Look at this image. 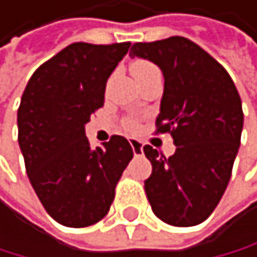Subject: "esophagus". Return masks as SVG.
<instances>
[{
  "label": "esophagus",
  "mask_w": 257,
  "mask_h": 257,
  "mask_svg": "<svg viewBox=\"0 0 257 257\" xmlns=\"http://www.w3.org/2000/svg\"><path fill=\"white\" fill-rule=\"evenodd\" d=\"M130 144H131V148H133L134 156H141L143 154V143L141 141H138V139L131 138L130 139Z\"/></svg>",
  "instance_id": "1"
}]
</instances>
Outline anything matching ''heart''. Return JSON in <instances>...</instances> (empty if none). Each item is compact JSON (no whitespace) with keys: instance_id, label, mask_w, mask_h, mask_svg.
Listing matches in <instances>:
<instances>
[{"instance_id":"1","label":"heart","mask_w":257,"mask_h":257,"mask_svg":"<svg viewBox=\"0 0 257 257\" xmlns=\"http://www.w3.org/2000/svg\"><path fill=\"white\" fill-rule=\"evenodd\" d=\"M152 68H156L154 65L151 64L148 60H136L133 64V73L134 75H138V73H143V72H148V70H152ZM126 127L130 131H136L138 130V121L136 119H126Z\"/></svg>"}]
</instances>
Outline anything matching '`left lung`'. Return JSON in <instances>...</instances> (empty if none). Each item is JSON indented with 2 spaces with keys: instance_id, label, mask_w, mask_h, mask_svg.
I'll return each instance as SVG.
<instances>
[{
  "instance_id": "left-lung-1",
  "label": "left lung",
  "mask_w": 257,
  "mask_h": 257,
  "mask_svg": "<svg viewBox=\"0 0 257 257\" xmlns=\"http://www.w3.org/2000/svg\"><path fill=\"white\" fill-rule=\"evenodd\" d=\"M131 57L154 62L164 75L157 133H171L174 156L144 146L152 164L144 190L157 218L195 226L211 215L226 190L243 131L241 98L231 77L185 37L133 44Z\"/></svg>"
}]
</instances>
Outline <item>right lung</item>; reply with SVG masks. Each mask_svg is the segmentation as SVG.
Wrapping results in <instances>:
<instances>
[{
  "mask_svg": "<svg viewBox=\"0 0 257 257\" xmlns=\"http://www.w3.org/2000/svg\"><path fill=\"white\" fill-rule=\"evenodd\" d=\"M131 42H75L37 68L18 109V141L26 172L47 213L68 228L95 225L133 159L123 136L91 149L90 116L105 103L106 80Z\"/></svg>",
  "mask_w": 257,
  "mask_h": 257,
  "instance_id": "1",
  "label": "right lung"
}]
</instances>
